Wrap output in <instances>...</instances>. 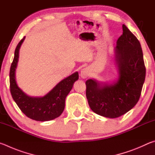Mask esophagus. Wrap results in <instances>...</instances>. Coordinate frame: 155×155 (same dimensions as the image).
I'll list each match as a JSON object with an SVG mask.
<instances>
[{"mask_svg":"<svg viewBox=\"0 0 155 155\" xmlns=\"http://www.w3.org/2000/svg\"><path fill=\"white\" fill-rule=\"evenodd\" d=\"M90 74V69L89 68H85L81 71V77L83 78H87Z\"/></svg>","mask_w":155,"mask_h":155,"instance_id":"1","label":"esophagus"}]
</instances>
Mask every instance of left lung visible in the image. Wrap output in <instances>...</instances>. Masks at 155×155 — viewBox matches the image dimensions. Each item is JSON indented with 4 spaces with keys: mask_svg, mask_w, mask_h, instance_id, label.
<instances>
[{
    "mask_svg": "<svg viewBox=\"0 0 155 155\" xmlns=\"http://www.w3.org/2000/svg\"><path fill=\"white\" fill-rule=\"evenodd\" d=\"M114 48L119 77L113 83L88 79L86 97L91 109L102 116L116 118L135 107L145 81L146 67L137 38L124 25Z\"/></svg>",
    "mask_w": 155,
    "mask_h": 155,
    "instance_id": "obj_1",
    "label": "left lung"
}]
</instances>
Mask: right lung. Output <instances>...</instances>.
Instances as JSON below:
<instances>
[{"label":"right lung","mask_w":155,"mask_h":155,"mask_svg":"<svg viewBox=\"0 0 155 155\" xmlns=\"http://www.w3.org/2000/svg\"><path fill=\"white\" fill-rule=\"evenodd\" d=\"M25 37L16 46L14 58L10 68V91L12 98L23 114L36 121H49L58 117L65 108V98L71 91L73 85L78 79L77 72L64 78L52 90L43 97H31L21 90L15 81V69L17 68L19 51Z\"/></svg>","instance_id":"add662e5"}]
</instances>
